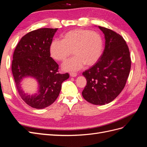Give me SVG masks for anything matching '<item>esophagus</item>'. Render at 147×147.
<instances>
[{"instance_id": "esophagus-1", "label": "esophagus", "mask_w": 147, "mask_h": 147, "mask_svg": "<svg viewBox=\"0 0 147 147\" xmlns=\"http://www.w3.org/2000/svg\"><path fill=\"white\" fill-rule=\"evenodd\" d=\"M70 75L72 77H75L77 76V73H75V72H71V73H70Z\"/></svg>"}]
</instances>
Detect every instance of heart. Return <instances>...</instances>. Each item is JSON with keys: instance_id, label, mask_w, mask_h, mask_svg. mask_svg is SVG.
<instances>
[{"instance_id": "heart-1", "label": "heart", "mask_w": 147, "mask_h": 147, "mask_svg": "<svg viewBox=\"0 0 147 147\" xmlns=\"http://www.w3.org/2000/svg\"><path fill=\"white\" fill-rule=\"evenodd\" d=\"M101 35L96 31L83 29L70 30L62 36V40H53L50 45L51 57L64 62L72 54L75 56L63 64L67 71L82 69L84 65L91 66L99 60L103 51Z\"/></svg>"}]
</instances>
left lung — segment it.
Returning a JSON list of instances; mask_svg holds the SVG:
<instances>
[{
	"instance_id": "obj_1",
	"label": "left lung",
	"mask_w": 147,
	"mask_h": 147,
	"mask_svg": "<svg viewBox=\"0 0 147 147\" xmlns=\"http://www.w3.org/2000/svg\"><path fill=\"white\" fill-rule=\"evenodd\" d=\"M99 28L105 35V49L99 61L83 72L87 84L82 95L91 104L104 105L113 100L125 86L131 59L121 35L102 26Z\"/></svg>"
}]
</instances>
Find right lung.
<instances>
[{
  "label": "right lung",
  "mask_w": 147,
  "mask_h": 147,
  "mask_svg": "<svg viewBox=\"0 0 147 147\" xmlns=\"http://www.w3.org/2000/svg\"><path fill=\"white\" fill-rule=\"evenodd\" d=\"M57 28H40L26 34L21 38L13 53L11 70L16 86L26 104L42 109L51 105L61 91L68 73L59 74V65L50 56V45ZM36 78L39 92L28 95L20 89V82L26 76Z\"/></svg>",
  "instance_id": "right-lung-1"
}]
</instances>
